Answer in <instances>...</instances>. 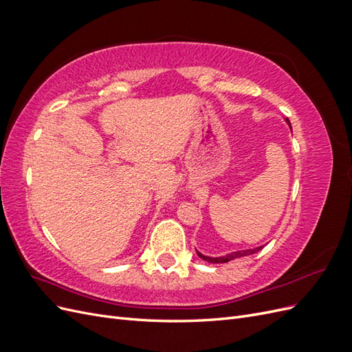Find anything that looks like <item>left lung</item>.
Masks as SVG:
<instances>
[{
	"instance_id": "8db88e82",
	"label": "left lung",
	"mask_w": 352,
	"mask_h": 352,
	"mask_svg": "<svg viewBox=\"0 0 352 352\" xmlns=\"http://www.w3.org/2000/svg\"><path fill=\"white\" fill-rule=\"evenodd\" d=\"M287 123H289V120H287ZM264 247V245H263ZM263 247H257V248H254V250H245V251H236V252H230V254H228V255H225V257H206V255H202V254H199V252H197L199 257L202 258V260H206V261H208V263H212V264H217V263H228V261H230V260H233V258H239V257H243V255H251V254H255V252H258Z\"/></svg>"
}]
</instances>
